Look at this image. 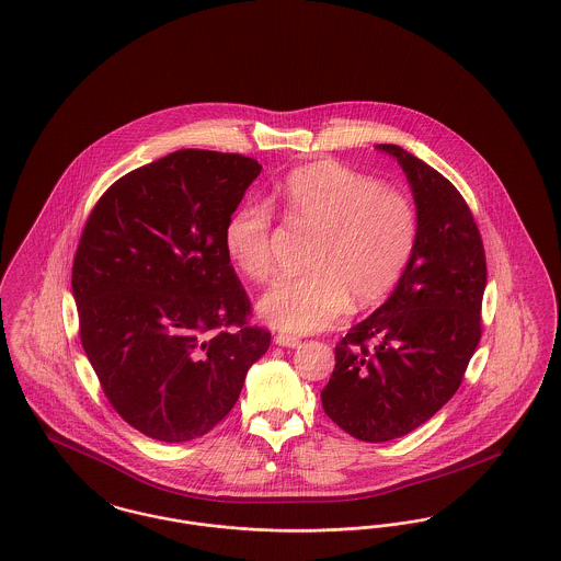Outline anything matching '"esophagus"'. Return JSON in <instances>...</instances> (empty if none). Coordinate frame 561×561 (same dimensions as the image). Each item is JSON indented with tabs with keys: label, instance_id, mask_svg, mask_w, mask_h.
Segmentation results:
<instances>
[{
	"label": "esophagus",
	"instance_id": "34e87169",
	"mask_svg": "<svg viewBox=\"0 0 561 561\" xmlns=\"http://www.w3.org/2000/svg\"><path fill=\"white\" fill-rule=\"evenodd\" d=\"M275 343L279 345V347H298L300 345V339L298 336H293V334H277L275 336Z\"/></svg>",
	"mask_w": 561,
	"mask_h": 561
}]
</instances>
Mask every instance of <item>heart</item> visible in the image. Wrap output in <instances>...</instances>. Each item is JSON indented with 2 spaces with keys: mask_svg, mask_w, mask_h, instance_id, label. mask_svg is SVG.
Returning a JSON list of instances; mask_svg holds the SVG:
<instances>
[{
  "mask_svg": "<svg viewBox=\"0 0 561 561\" xmlns=\"http://www.w3.org/2000/svg\"><path fill=\"white\" fill-rule=\"evenodd\" d=\"M286 220L316 234L307 275L275 282L259 316L284 332H316L334 324L350 307L379 305L411 263L420 216L413 201L379 180L336 163L293 171L277 188ZM273 211L264 201L241 203L227 220L225 248L237 271L264 282L273 273Z\"/></svg>",
  "mask_w": 561,
  "mask_h": 561,
  "instance_id": "b5f03b06",
  "label": "heart"
}]
</instances>
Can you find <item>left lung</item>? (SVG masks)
<instances>
[{
	"label": "left lung",
	"mask_w": 561,
	"mask_h": 561,
	"mask_svg": "<svg viewBox=\"0 0 561 561\" xmlns=\"http://www.w3.org/2000/svg\"><path fill=\"white\" fill-rule=\"evenodd\" d=\"M377 148L407 173L420 239L394 293L336 343L322 390L330 420L366 443L420 428L458 392L488 284L481 232L458 188L400 146Z\"/></svg>",
	"instance_id": "left-lung-1"
}]
</instances>
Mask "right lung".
Masks as SVG:
<instances>
[{"mask_svg":"<svg viewBox=\"0 0 561 561\" xmlns=\"http://www.w3.org/2000/svg\"><path fill=\"white\" fill-rule=\"evenodd\" d=\"M259 161L178 150L114 182L76 250L80 339L116 413L186 443L222 422L271 345L225 248Z\"/></svg>","mask_w":561,"mask_h":561,"instance_id":"add662e5","label":"right lung"}]
</instances>
